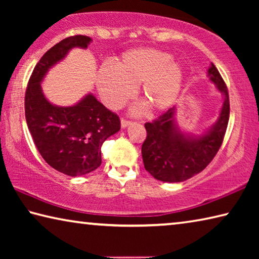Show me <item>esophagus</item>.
Listing matches in <instances>:
<instances>
[{
	"label": "esophagus",
	"instance_id": "1",
	"mask_svg": "<svg viewBox=\"0 0 259 259\" xmlns=\"http://www.w3.org/2000/svg\"><path fill=\"white\" fill-rule=\"evenodd\" d=\"M131 124V121H128L125 119H121V126L122 128H126V126Z\"/></svg>",
	"mask_w": 259,
	"mask_h": 259
}]
</instances>
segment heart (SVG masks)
I'll return each mask as SVG.
<instances>
[{"label":"heart","instance_id":"b5f03b06","mask_svg":"<svg viewBox=\"0 0 259 259\" xmlns=\"http://www.w3.org/2000/svg\"><path fill=\"white\" fill-rule=\"evenodd\" d=\"M183 81L182 64L154 48L125 51L114 67L103 66L97 74L99 95L109 108L121 107L140 84V99L152 113L166 111L176 103Z\"/></svg>","mask_w":259,"mask_h":259}]
</instances>
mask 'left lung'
Wrapping results in <instances>:
<instances>
[{
  "instance_id": "8db88e82",
  "label": "left lung",
  "mask_w": 259,
  "mask_h": 259,
  "mask_svg": "<svg viewBox=\"0 0 259 259\" xmlns=\"http://www.w3.org/2000/svg\"><path fill=\"white\" fill-rule=\"evenodd\" d=\"M208 77L223 95L217 121L201 135L182 131L175 114L176 107L145 123L147 137L142 146L144 166L157 181L179 183L202 171L221 147L230 117V99L224 80L211 63Z\"/></svg>"
}]
</instances>
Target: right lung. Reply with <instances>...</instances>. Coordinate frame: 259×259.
<instances>
[{
  "label": "right lung",
  "mask_w": 259,
  "mask_h": 259,
  "mask_svg": "<svg viewBox=\"0 0 259 259\" xmlns=\"http://www.w3.org/2000/svg\"><path fill=\"white\" fill-rule=\"evenodd\" d=\"M91 38L66 37L42 56L28 81L25 115L34 144L48 164L67 176L77 177L102 164L103 143L121 128L120 119L88 94L72 106H57L46 98L41 82L51 67L74 48L87 49Z\"/></svg>",
  "instance_id": "obj_1"
}]
</instances>
